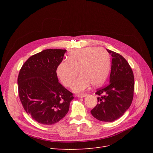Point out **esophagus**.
<instances>
[{
    "instance_id": "34e87169",
    "label": "esophagus",
    "mask_w": 153,
    "mask_h": 153,
    "mask_svg": "<svg viewBox=\"0 0 153 153\" xmlns=\"http://www.w3.org/2000/svg\"><path fill=\"white\" fill-rule=\"evenodd\" d=\"M87 95V94H77V97H79V98H83V97H85Z\"/></svg>"
}]
</instances>
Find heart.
I'll use <instances>...</instances> for the list:
<instances>
[{
    "mask_svg": "<svg viewBox=\"0 0 153 153\" xmlns=\"http://www.w3.org/2000/svg\"><path fill=\"white\" fill-rule=\"evenodd\" d=\"M110 67L108 52L102 48H84L69 53L67 61H61L56 69V73L61 82L69 87L77 75L80 76L72 85V90L81 92L92 84L99 86L105 81Z\"/></svg>",
    "mask_w": 153,
    "mask_h": 153,
    "instance_id": "1",
    "label": "heart"
}]
</instances>
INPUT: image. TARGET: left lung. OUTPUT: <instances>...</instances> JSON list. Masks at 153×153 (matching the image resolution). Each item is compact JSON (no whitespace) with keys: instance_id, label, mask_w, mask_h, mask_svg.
I'll return each instance as SVG.
<instances>
[{"instance_id":"8db88e82","label":"left lung","mask_w":153,"mask_h":153,"mask_svg":"<svg viewBox=\"0 0 153 153\" xmlns=\"http://www.w3.org/2000/svg\"><path fill=\"white\" fill-rule=\"evenodd\" d=\"M111 54L110 83L97 90L98 103L91 111L98 120L112 122L121 117L129 108L134 94V75L127 61L122 55L107 50Z\"/></svg>"}]
</instances>
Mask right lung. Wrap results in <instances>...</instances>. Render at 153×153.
<instances>
[{"label":"right lung","mask_w":153,"mask_h":153,"mask_svg":"<svg viewBox=\"0 0 153 153\" xmlns=\"http://www.w3.org/2000/svg\"><path fill=\"white\" fill-rule=\"evenodd\" d=\"M66 50L48 49L30 57L18 77L20 100L24 110L38 123L51 125L63 118L69 109L72 93L59 82L58 64Z\"/></svg>","instance_id":"obj_1"}]
</instances>
